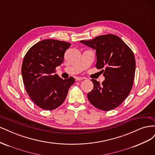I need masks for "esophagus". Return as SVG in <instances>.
Returning a JSON list of instances; mask_svg holds the SVG:
<instances>
[{
    "label": "esophagus",
    "mask_w": 155,
    "mask_h": 155,
    "mask_svg": "<svg viewBox=\"0 0 155 155\" xmlns=\"http://www.w3.org/2000/svg\"><path fill=\"white\" fill-rule=\"evenodd\" d=\"M83 79H84L83 78H80V77L76 78V81H81V80H83Z\"/></svg>",
    "instance_id": "obj_1"
}]
</instances>
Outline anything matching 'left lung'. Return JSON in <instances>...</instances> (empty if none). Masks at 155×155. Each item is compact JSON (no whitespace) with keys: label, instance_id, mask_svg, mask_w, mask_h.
Returning <instances> with one entry per match:
<instances>
[{"label":"left lung","instance_id":"1","mask_svg":"<svg viewBox=\"0 0 155 155\" xmlns=\"http://www.w3.org/2000/svg\"><path fill=\"white\" fill-rule=\"evenodd\" d=\"M80 43L96 50V67L101 69L105 77L102 84L91 79L94 88L87 94L89 101L102 110L115 109L128 96L133 85L136 61L133 51L119 37L112 34Z\"/></svg>","mask_w":155,"mask_h":155}]
</instances>
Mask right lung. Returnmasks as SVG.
Instances as JSON below:
<instances>
[{
  "instance_id": "1",
  "label": "right lung",
  "mask_w": 155,
  "mask_h": 155,
  "mask_svg": "<svg viewBox=\"0 0 155 155\" xmlns=\"http://www.w3.org/2000/svg\"><path fill=\"white\" fill-rule=\"evenodd\" d=\"M71 44L55 39H45L27 51L22 64L23 83L34 104L46 110L55 109L66 98L75 79H63L55 73Z\"/></svg>"
}]
</instances>
